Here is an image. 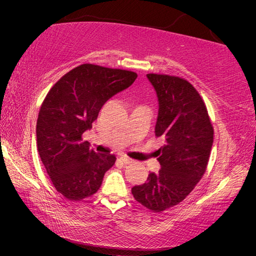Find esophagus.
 I'll return each mask as SVG.
<instances>
[{
    "label": "esophagus",
    "instance_id": "34e87169",
    "mask_svg": "<svg viewBox=\"0 0 256 256\" xmlns=\"http://www.w3.org/2000/svg\"><path fill=\"white\" fill-rule=\"evenodd\" d=\"M120 160H121L122 163H124V164H130V163H132V160L129 158V157H127V156H121V157H120Z\"/></svg>",
    "mask_w": 256,
    "mask_h": 256
}]
</instances>
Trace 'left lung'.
<instances>
[{
	"label": "left lung",
	"mask_w": 256,
	"mask_h": 256,
	"mask_svg": "<svg viewBox=\"0 0 256 256\" xmlns=\"http://www.w3.org/2000/svg\"><path fill=\"white\" fill-rule=\"evenodd\" d=\"M156 90L158 115L155 135L163 138L158 174L132 188L140 204L160 212L180 204L194 190L208 166L213 144V127L202 96L180 76L149 73Z\"/></svg>",
	"instance_id": "obj_1"
}]
</instances>
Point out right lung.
I'll return each instance as SVG.
<instances>
[{
  "label": "right lung",
  "instance_id": "add662e5",
  "mask_svg": "<svg viewBox=\"0 0 256 256\" xmlns=\"http://www.w3.org/2000/svg\"><path fill=\"white\" fill-rule=\"evenodd\" d=\"M138 74L82 64L62 76L45 96L37 120V148L56 190L70 200L96 194L104 172L115 163L112 154H98L82 140L101 107L128 88Z\"/></svg>",
  "mask_w": 256,
  "mask_h": 256
}]
</instances>
